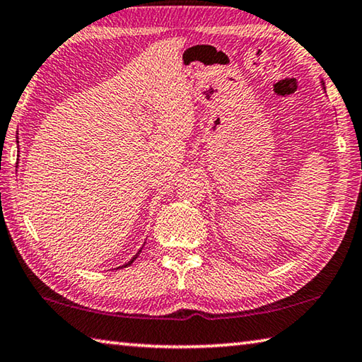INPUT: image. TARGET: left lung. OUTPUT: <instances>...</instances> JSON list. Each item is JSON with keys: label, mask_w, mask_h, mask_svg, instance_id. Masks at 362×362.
<instances>
[{"label": "left lung", "mask_w": 362, "mask_h": 362, "mask_svg": "<svg viewBox=\"0 0 362 362\" xmlns=\"http://www.w3.org/2000/svg\"><path fill=\"white\" fill-rule=\"evenodd\" d=\"M322 85H324V83H322ZM324 88H325V87H324Z\"/></svg>", "instance_id": "left-lung-1"}]
</instances>
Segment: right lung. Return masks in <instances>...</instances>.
Segmentation results:
<instances>
[{
	"label": "right lung",
	"mask_w": 362,
	"mask_h": 362,
	"mask_svg": "<svg viewBox=\"0 0 362 362\" xmlns=\"http://www.w3.org/2000/svg\"><path fill=\"white\" fill-rule=\"evenodd\" d=\"M139 255H140V251H139V253H136V255H135L134 257H132V259H130L129 262H125V264H124V266H120V267H127V266H130V264H132V262H134V261L136 259V256H139Z\"/></svg>",
	"instance_id": "1"
}]
</instances>
